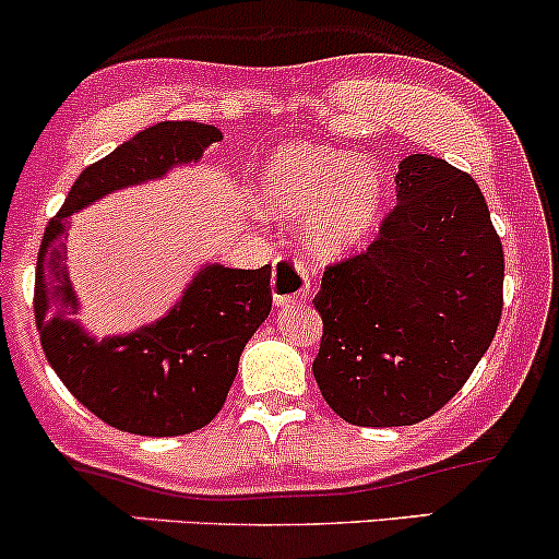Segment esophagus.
<instances>
[{
    "label": "esophagus",
    "mask_w": 559,
    "mask_h": 559,
    "mask_svg": "<svg viewBox=\"0 0 559 559\" xmlns=\"http://www.w3.org/2000/svg\"><path fill=\"white\" fill-rule=\"evenodd\" d=\"M309 290H311L309 269H306L300 261L277 259V263H274V274H272L274 304L277 306L306 304Z\"/></svg>",
    "instance_id": "34e87169"
}]
</instances>
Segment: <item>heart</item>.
<instances>
[{
	"mask_svg": "<svg viewBox=\"0 0 559 559\" xmlns=\"http://www.w3.org/2000/svg\"><path fill=\"white\" fill-rule=\"evenodd\" d=\"M266 213L304 218V240L322 259L361 242L382 205V177L372 163L311 142L280 144L255 177Z\"/></svg>",
	"mask_w": 559,
	"mask_h": 559,
	"instance_id": "obj_1",
	"label": "heart"
}]
</instances>
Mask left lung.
Here are the masks:
<instances>
[{"mask_svg":"<svg viewBox=\"0 0 559 559\" xmlns=\"http://www.w3.org/2000/svg\"><path fill=\"white\" fill-rule=\"evenodd\" d=\"M399 203L364 253L324 269L311 369L335 415L399 428L436 415L497 335L504 250L469 174L432 155L399 163Z\"/></svg>","mask_w":559,"mask_h":559,"instance_id":"8db88e82","label":"left lung"}]
</instances>
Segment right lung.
<instances>
[{"mask_svg":"<svg viewBox=\"0 0 559 559\" xmlns=\"http://www.w3.org/2000/svg\"><path fill=\"white\" fill-rule=\"evenodd\" d=\"M222 131L163 121L92 163L47 224L36 259L34 317L47 361L92 415L134 436H185L222 412L246 343L272 311V266H205L166 317L97 343L81 330L66 272L71 216L121 187L198 160Z\"/></svg>","mask_w":559,"mask_h":559,"instance_id":"1","label":"right lung"}]
</instances>
